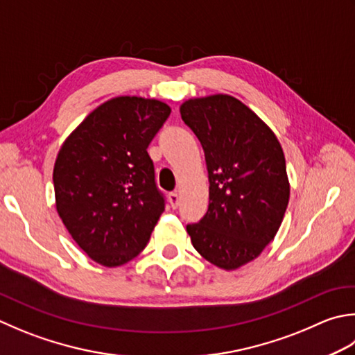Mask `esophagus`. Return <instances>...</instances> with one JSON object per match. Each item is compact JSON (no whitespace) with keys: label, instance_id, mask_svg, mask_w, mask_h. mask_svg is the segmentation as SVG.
<instances>
[{"label":"esophagus","instance_id":"1","mask_svg":"<svg viewBox=\"0 0 355 355\" xmlns=\"http://www.w3.org/2000/svg\"><path fill=\"white\" fill-rule=\"evenodd\" d=\"M168 198H169V203H171V206L173 207V209H177L178 205H180V197H178V193H177V192H171L169 196H168Z\"/></svg>","mask_w":355,"mask_h":355}]
</instances>
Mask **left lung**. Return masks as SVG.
<instances>
[{
    "label": "left lung",
    "instance_id": "left-lung-1",
    "mask_svg": "<svg viewBox=\"0 0 355 355\" xmlns=\"http://www.w3.org/2000/svg\"><path fill=\"white\" fill-rule=\"evenodd\" d=\"M182 120L203 146L209 207L186 226L193 248L223 269L261 254L275 237L289 201L282 146L265 123L229 95L189 100Z\"/></svg>",
    "mask_w": 355,
    "mask_h": 355
}]
</instances>
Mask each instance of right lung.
<instances>
[{"label": "right lung", "mask_w": 355, "mask_h": 355, "mask_svg": "<svg viewBox=\"0 0 355 355\" xmlns=\"http://www.w3.org/2000/svg\"><path fill=\"white\" fill-rule=\"evenodd\" d=\"M169 114L158 100L118 96L61 146L53 168L57 211L76 245L103 266L140 254L164 211L148 146Z\"/></svg>", "instance_id": "add662e5"}]
</instances>
